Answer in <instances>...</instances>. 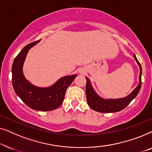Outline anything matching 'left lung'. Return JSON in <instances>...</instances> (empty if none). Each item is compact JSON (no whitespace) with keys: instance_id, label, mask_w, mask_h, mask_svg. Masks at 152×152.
I'll list each match as a JSON object with an SVG mask.
<instances>
[{"instance_id":"8db88e82","label":"left lung","mask_w":152,"mask_h":152,"mask_svg":"<svg viewBox=\"0 0 152 152\" xmlns=\"http://www.w3.org/2000/svg\"><path fill=\"white\" fill-rule=\"evenodd\" d=\"M135 59L136 60L139 67H140V76H139V84L136 88L133 91L132 93H130L128 96L124 98L120 99H104L101 98L97 95L91 86L90 80L88 77H86V100L88 104L91 109L97 112H101V113H113V112L120 111L124 109L126 106L129 104V103L134 99L136 95L138 94L140 91L141 84V75H142V67L140 62L137 59L136 55H134Z\"/></svg>"}]
</instances>
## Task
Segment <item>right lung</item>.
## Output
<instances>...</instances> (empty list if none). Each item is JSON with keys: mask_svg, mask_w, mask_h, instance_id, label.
Returning <instances> with one entry per match:
<instances>
[{"mask_svg": "<svg viewBox=\"0 0 152 152\" xmlns=\"http://www.w3.org/2000/svg\"><path fill=\"white\" fill-rule=\"evenodd\" d=\"M39 41L29 43L15 57L12 67V85L16 95L31 109L41 111H52L63 103L66 89L77 75L64 77L48 88H39L31 84L23 75V65L29 50Z\"/></svg>", "mask_w": 152, "mask_h": 152, "instance_id": "right-lung-1", "label": "right lung"}]
</instances>
